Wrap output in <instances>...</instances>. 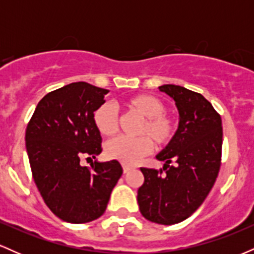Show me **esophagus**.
Masks as SVG:
<instances>
[{
  "mask_svg": "<svg viewBox=\"0 0 254 254\" xmlns=\"http://www.w3.org/2000/svg\"><path fill=\"white\" fill-rule=\"evenodd\" d=\"M131 170H132V168H131L130 166H127V165H123V172H124L125 174L129 173V172H130Z\"/></svg>",
  "mask_w": 254,
  "mask_h": 254,
  "instance_id": "obj_1",
  "label": "esophagus"
}]
</instances>
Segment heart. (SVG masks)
I'll list each match as a JSON object with an SVG mask.
<instances>
[{"instance_id": "b5f03b06", "label": "heart", "mask_w": 254, "mask_h": 254, "mask_svg": "<svg viewBox=\"0 0 254 254\" xmlns=\"http://www.w3.org/2000/svg\"><path fill=\"white\" fill-rule=\"evenodd\" d=\"M124 106L142 118L136 131L138 137L121 136L107 142L105 151L110 159L133 165L150 153L153 144L157 149H162L173 142L178 131V119L165 112L166 105L161 99L151 94H137L125 99ZM93 122L104 136H112L118 131V113L110 103L100 105L94 111Z\"/></svg>"}]
</instances>
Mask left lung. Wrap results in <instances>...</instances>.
<instances>
[{
    "label": "left lung",
    "mask_w": 254,
    "mask_h": 254,
    "mask_svg": "<svg viewBox=\"0 0 254 254\" xmlns=\"http://www.w3.org/2000/svg\"><path fill=\"white\" fill-rule=\"evenodd\" d=\"M159 88L176 101L179 127L173 142L156 155L165 162L164 170L141 168L144 183L137 192V202L148 221L168 226L191 216L216 182L222 121L199 93L176 84Z\"/></svg>",
    "instance_id": "8db88e82"
}]
</instances>
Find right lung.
<instances>
[{
    "instance_id": "1",
    "label": "right lung",
    "mask_w": 254,
    "mask_h": 254,
    "mask_svg": "<svg viewBox=\"0 0 254 254\" xmlns=\"http://www.w3.org/2000/svg\"><path fill=\"white\" fill-rule=\"evenodd\" d=\"M109 90L74 82L48 93L26 129L32 176L49 209L69 223L97 220L123 174L117 160L81 166L103 150L93 115Z\"/></svg>"
}]
</instances>
